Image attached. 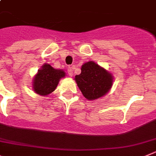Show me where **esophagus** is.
Wrapping results in <instances>:
<instances>
[{
  "label": "esophagus",
  "mask_w": 156,
  "mask_h": 156,
  "mask_svg": "<svg viewBox=\"0 0 156 156\" xmlns=\"http://www.w3.org/2000/svg\"><path fill=\"white\" fill-rule=\"evenodd\" d=\"M67 73L70 76H72L73 75V68L71 67H67Z\"/></svg>",
  "instance_id": "esophagus-1"
}]
</instances>
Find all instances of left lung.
Here are the masks:
<instances>
[{
  "label": "left lung",
  "mask_w": 156,
  "mask_h": 156,
  "mask_svg": "<svg viewBox=\"0 0 156 156\" xmlns=\"http://www.w3.org/2000/svg\"><path fill=\"white\" fill-rule=\"evenodd\" d=\"M81 70V74L75 76V81L86 99H98L109 91L113 80L107 70L93 61L82 65Z\"/></svg>",
  "instance_id": "1"
}]
</instances>
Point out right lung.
I'll use <instances>...</instances> for the list:
<instances>
[{"label": "right lung", "instance_id": "add662e5", "mask_svg": "<svg viewBox=\"0 0 156 156\" xmlns=\"http://www.w3.org/2000/svg\"><path fill=\"white\" fill-rule=\"evenodd\" d=\"M64 76L63 70H56L49 64H44L34 79V89L37 94L46 96L55 90L59 79Z\"/></svg>", "mask_w": 156, "mask_h": 156}]
</instances>
